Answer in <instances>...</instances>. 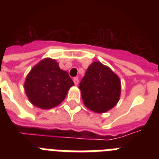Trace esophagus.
I'll return each instance as SVG.
<instances>
[{
  "label": "esophagus",
  "mask_w": 159,
  "mask_h": 159,
  "mask_svg": "<svg viewBox=\"0 0 159 159\" xmlns=\"http://www.w3.org/2000/svg\"><path fill=\"white\" fill-rule=\"evenodd\" d=\"M73 81H74V84H75V85H78V84H79V80H78V78H74L73 79Z\"/></svg>",
  "instance_id": "obj_1"
}]
</instances>
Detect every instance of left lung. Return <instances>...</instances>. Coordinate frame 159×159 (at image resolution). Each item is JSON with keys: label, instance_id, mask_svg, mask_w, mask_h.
Instances as JSON below:
<instances>
[{"label": "left lung", "instance_id": "obj_1", "mask_svg": "<svg viewBox=\"0 0 159 159\" xmlns=\"http://www.w3.org/2000/svg\"><path fill=\"white\" fill-rule=\"evenodd\" d=\"M84 105L96 113H104L117 104L121 93V82L110 67L100 62H93L81 80Z\"/></svg>", "mask_w": 159, "mask_h": 159}]
</instances>
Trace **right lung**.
Wrapping results in <instances>:
<instances>
[{"mask_svg": "<svg viewBox=\"0 0 159 159\" xmlns=\"http://www.w3.org/2000/svg\"><path fill=\"white\" fill-rule=\"evenodd\" d=\"M74 85L66 71L51 58L43 59L32 67L25 82V93L34 106L51 109L64 101Z\"/></svg>", "mask_w": 159, "mask_h": 159, "instance_id": "obj_1", "label": "right lung"}]
</instances>
